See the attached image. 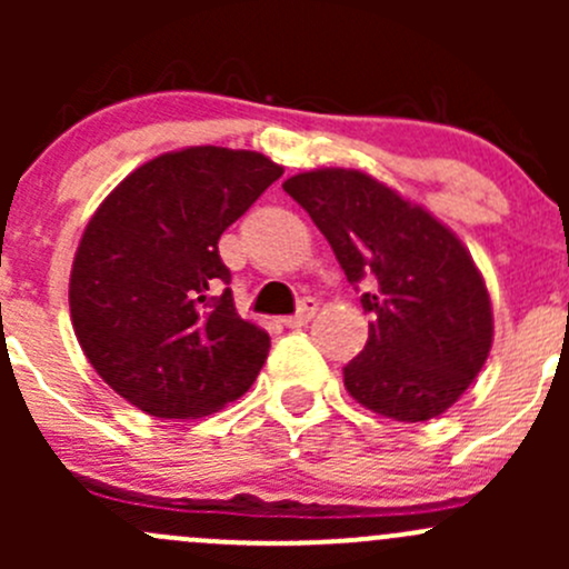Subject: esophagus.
Returning a JSON list of instances; mask_svg holds the SVG:
<instances>
[{"label":"esophagus","mask_w":569,"mask_h":569,"mask_svg":"<svg viewBox=\"0 0 569 569\" xmlns=\"http://www.w3.org/2000/svg\"><path fill=\"white\" fill-rule=\"evenodd\" d=\"M317 300H311V297H306V300L300 302V308H297L295 317H286L283 325L291 327V330H297V327H306L308 321L317 317Z\"/></svg>","instance_id":"34e87169"}]
</instances>
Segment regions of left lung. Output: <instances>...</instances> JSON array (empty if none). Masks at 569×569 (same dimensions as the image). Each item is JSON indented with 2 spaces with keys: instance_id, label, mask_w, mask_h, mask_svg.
Segmentation results:
<instances>
[{
  "instance_id": "left-lung-1",
  "label": "left lung",
  "mask_w": 569,
  "mask_h": 569,
  "mask_svg": "<svg viewBox=\"0 0 569 569\" xmlns=\"http://www.w3.org/2000/svg\"><path fill=\"white\" fill-rule=\"evenodd\" d=\"M286 192L311 214L355 291L369 341L343 366L349 396L393 421L449 410L492 347L487 286L460 239L360 170L291 176Z\"/></svg>"
}]
</instances>
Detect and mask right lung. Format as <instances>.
Here are the masks:
<instances>
[{
  "label": "right lung",
  "instance_id": "1",
  "mask_svg": "<svg viewBox=\"0 0 569 569\" xmlns=\"http://www.w3.org/2000/svg\"><path fill=\"white\" fill-rule=\"evenodd\" d=\"M280 176L263 153L183 148L126 176L90 217L68 286L73 332L148 416H209L261 371L269 336L237 313L217 242Z\"/></svg>",
  "mask_w": 569,
  "mask_h": 569
}]
</instances>
